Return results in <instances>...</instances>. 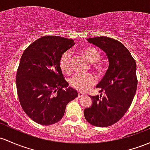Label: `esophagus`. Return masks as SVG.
<instances>
[{
	"mask_svg": "<svg viewBox=\"0 0 150 150\" xmlns=\"http://www.w3.org/2000/svg\"><path fill=\"white\" fill-rule=\"evenodd\" d=\"M84 95H85L84 93H83V92H80V91H79V92H78V96H79V98L83 97V96H84Z\"/></svg>",
	"mask_w": 150,
	"mask_h": 150,
	"instance_id": "1",
	"label": "esophagus"
}]
</instances>
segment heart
<instances>
[{"mask_svg":"<svg viewBox=\"0 0 150 150\" xmlns=\"http://www.w3.org/2000/svg\"><path fill=\"white\" fill-rule=\"evenodd\" d=\"M80 53L87 59L88 62L92 63L93 67L96 71L99 72H102L104 71V65L102 63L99 62L101 57V53L99 50L93 46H87L80 50ZM59 67L63 73L69 74L71 72V54L68 51L64 53L61 56ZM96 81V77L90 74H75L69 79V84L76 89L86 91L90 86L94 85Z\"/></svg>","mask_w":150,"mask_h":150,"instance_id":"b5f03b06","label":"heart"}]
</instances>
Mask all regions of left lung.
I'll use <instances>...</instances> for the list:
<instances>
[{"label": "left lung", "mask_w": 150, "mask_h": 150, "mask_svg": "<svg viewBox=\"0 0 150 150\" xmlns=\"http://www.w3.org/2000/svg\"><path fill=\"white\" fill-rule=\"evenodd\" d=\"M86 41L105 52L109 67L96 85L105 94L89 96L92 104L83 110V114L94 126L109 127L123 117L132 102L137 87L136 62L128 49L117 40L100 36Z\"/></svg>", "instance_id": "obj_1"}]
</instances>
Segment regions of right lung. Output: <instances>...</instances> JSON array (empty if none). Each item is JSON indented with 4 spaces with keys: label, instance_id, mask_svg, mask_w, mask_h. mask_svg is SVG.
Instances as JSON below:
<instances>
[{
    "label": "right lung",
    "instance_id": "1",
    "mask_svg": "<svg viewBox=\"0 0 150 150\" xmlns=\"http://www.w3.org/2000/svg\"><path fill=\"white\" fill-rule=\"evenodd\" d=\"M74 45L69 38L43 36L22 54L16 82L18 96L25 113L36 123L51 125L60 121L67 104L78 96L59 67L61 56Z\"/></svg>",
    "mask_w": 150,
    "mask_h": 150
}]
</instances>
